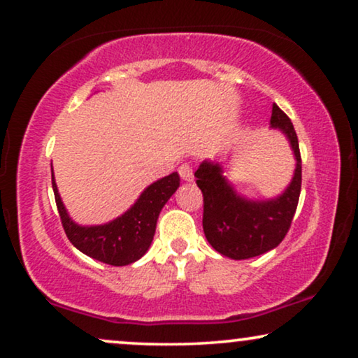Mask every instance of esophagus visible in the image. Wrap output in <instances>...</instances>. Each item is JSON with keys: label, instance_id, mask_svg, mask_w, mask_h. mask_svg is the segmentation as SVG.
Returning <instances> with one entry per match:
<instances>
[{"label": "esophagus", "instance_id": "34e87169", "mask_svg": "<svg viewBox=\"0 0 358 358\" xmlns=\"http://www.w3.org/2000/svg\"><path fill=\"white\" fill-rule=\"evenodd\" d=\"M179 174H180V178H182L184 180H187V182H192L194 180V169H192V166L187 163L179 166Z\"/></svg>", "mask_w": 358, "mask_h": 358}]
</instances>
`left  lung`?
Returning a JSON list of instances; mask_svg holds the SVG:
<instances>
[{"mask_svg":"<svg viewBox=\"0 0 358 358\" xmlns=\"http://www.w3.org/2000/svg\"><path fill=\"white\" fill-rule=\"evenodd\" d=\"M271 127L287 136L295 156V173L280 195L251 200L238 194L224 178L223 166L203 161L195 171L203 194V233L215 251L241 261L277 248L290 228L301 190V156L296 131L277 104L272 106Z\"/></svg>","mask_w":358,"mask_h":358,"instance_id":"8db88e82","label":"left lung"}]
</instances>
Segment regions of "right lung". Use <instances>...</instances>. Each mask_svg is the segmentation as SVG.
Returning a JSON list of instances; mask_svg holds the SVG:
<instances>
[{"label": "right lung", "mask_w": 358, "mask_h": 358, "mask_svg": "<svg viewBox=\"0 0 358 358\" xmlns=\"http://www.w3.org/2000/svg\"><path fill=\"white\" fill-rule=\"evenodd\" d=\"M180 178L173 173L146 187L124 215L104 224L83 227L71 220L52 174L58 213L68 239L83 254L109 266H129L145 256L153 241L161 208L179 187Z\"/></svg>", "instance_id": "add662e5"}]
</instances>
